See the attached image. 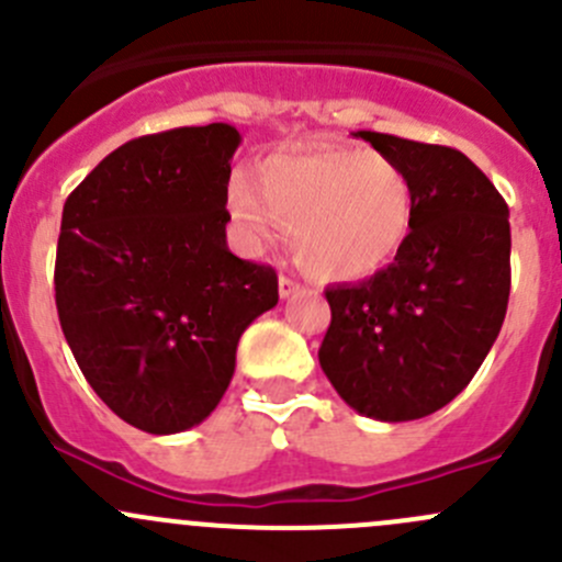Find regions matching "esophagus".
Segmentation results:
<instances>
[{
  "mask_svg": "<svg viewBox=\"0 0 562 562\" xmlns=\"http://www.w3.org/2000/svg\"><path fill=\"white\" fill-rule=\"evenodd\" d=\"M277 288H280V299H291V296H296V293H304L302 282L291 280V277H280Z\"/></svg>",
  "mask_w": 562,
  "mask_h": 562,
  "instance_id": "esophagus-1",
  "label": "esophagus"
}]
</instances>
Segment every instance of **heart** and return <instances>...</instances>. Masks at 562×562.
<instances>
[{"label":"heart","instance_id":"1","mask_svg":"<svg viewBox=\"0 0 562 562\" xmlns=\"http://www.w3.org/2000/svg\"><path fill=\"white\" fill-rule=\"evenodd\" d=\"M413 179L375 149L313 144L263 157L234 176L228 214L247 249L288 231L293 255L321 280L378 274L405 247L413 225Z\"/></svg>","mask_w":562,"mask_h":562}]
</instances>
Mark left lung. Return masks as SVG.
Here are the masks:
<instances>
[{"instance_id":"8db88e82","label":"left lung","mask_w":562,"mask_h":562,"mask_svg":"<svg viewBox=\"0 0 562 562\" xmlns=\"http://www.w3.org/2000/svg\"><path fill=\"white\" fill-rule=\"evenodd\" d=\"M413 179V225L394 263L328 288L331 326L317 359L337 394L375 422L440 411L473 381L501 334L512 291L508 206L449 146L359 133Z\"/></svg>"}]
</instances>
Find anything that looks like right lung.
Returning <instances> with one entry per match:
<instances>
[{
  "label": "right lung",
  "mask_w": 562,
  "mask_h": 562,
  "mask_svg": "<svg viewBox=\"0 0 562 562\" xmlns=\"http://www.w3.org/2000/svg\"><path fill=\"white\" fill-rule=\"evenodd\" d=\"M225 122L127 140L65 201L56 247L61 331L100 400L149 435L212 416L245 328L280 299L269 266L225 241Z\"/></svg>",
  "instance_id": "obj_1"
}]
</instances>
